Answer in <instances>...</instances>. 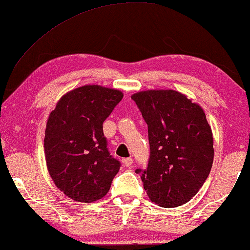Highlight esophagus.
I'll use <instances>...</instances> for the list:
<instances>
[{"label": "esophagus", "instance_id": "1", "mask_svg": "<svg viewBox=\"0 0 250 250\" xmlns=\"http://www.w3.org/2000/svg\"><path fill=\"white\" fill-rule=\"evenodd\" d=\"M122 164H124L125 167H131L133 165V159L132 158H125V159H122Z\"/></svg>", "mask_w": 250, "mask_h": 250}]
</instances>
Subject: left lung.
I'll return each mask as SVG.
<instances>
[{
    "mask_svg": "<svg viewBox=\"0 0 250 250\" xmlns=\"http://www.w3.org/2000/svg\"><path fill=\"white\" fill-rule=\"evenodd\" d=\"M148 125L150 157L137 169L154 204L181 206L203 187L213 161V139L200 105L173 90H148L131 97Z\"/></svg>",
    "mask_w": 250,
    "mask_h": 250,
    "instance_id": "obj_1",
    "label": "left lung"
}]
</instances>
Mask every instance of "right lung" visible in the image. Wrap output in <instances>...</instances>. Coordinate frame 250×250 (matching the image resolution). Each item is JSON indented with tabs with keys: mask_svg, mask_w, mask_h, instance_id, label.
<instances>
[{
	"mask_svg": "<svg viewBox=\"0 0 250 250\" xmlns=\"http://www.w3.org/2000/svg\"><path fill=\"white\" fill-rule=\"evenodd\" d=\"M122 98L119 90L84 85L64 94L50 113L44 138L47 170L71 199L93 203L109 191L121 164L106 148L104 122Z\"/></svg>",
	"mask_w": 250,
	"mask_h": 250,
	"instance_id": "obj_1",
	"label": "right lung"
}]
</instances>
